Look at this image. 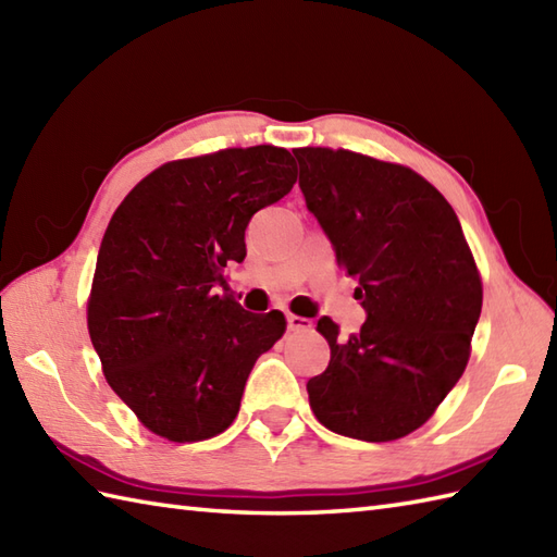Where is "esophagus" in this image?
Returning <instances> with one entry per match:
<instances>
[{
	"label": "esophagus",
	"mask_w": 557,
	"mask_h": 557,
	"mask_svg": "<svg viewBox=\"0 0 557 557\" xmlns=\"http://www.w3.org/2000/svg\"><path fill=\"white\" fill-rule=\"evenodd\" d=\"M287 327H289V330H311V327H313V323L309 321V318H301V315L287 313Z\"/></svg>",
	"instance_id": "34e87169"
}]
</instances>
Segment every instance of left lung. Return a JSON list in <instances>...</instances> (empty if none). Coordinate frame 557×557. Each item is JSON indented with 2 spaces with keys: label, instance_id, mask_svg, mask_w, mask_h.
I'll return each instance as SVG.
<instances>
[{
  "label": "left lung",
  "instance_id": "8db88e82",
  "mask_svg": "<svg viewBox=\"0 0 557 557\" xmlns=\"http://www.w3.org/2000/svg\"><path fill=\"white\" fill-rule=\"evenodd\" d=\"M306 208L359 282V333L318 330L330 363L306 389L325 429L366 443L405 437L431 419L469 361L481 277L453 206L401 164L349 150L299 148Z\"/></svg>",
  "mask_w": 557,
  "mask_h": 557
}]
</instances>
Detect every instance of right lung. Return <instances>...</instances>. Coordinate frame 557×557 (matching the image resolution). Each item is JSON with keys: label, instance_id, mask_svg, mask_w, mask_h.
Masks as SVG:
<instances>
[{"label": "right lung", "instance_id": "obj_1", "mask_svg": "<svg viewBox=\"0 0 557 557\" xmlns=\"http://www.w3.org/2000/svg\"><path fill=\"white\" fill-rule=\"evenodd\" d=\"M297 182L289 150L230 148L148 174L114 210L88 301L104 377L140 423L174 443L222 433L246 377L285 333L280 311H244L222 268L244 232Z\"/></svg>", "mask_w": 557, "mask_h": 557}]
</instances>
